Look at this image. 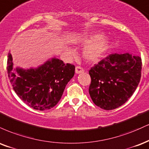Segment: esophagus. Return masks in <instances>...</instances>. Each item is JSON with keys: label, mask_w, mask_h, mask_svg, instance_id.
Segmentation results:
<instances>
[{"label": "esophagus", "mask_w": 149, "mask_h": 149, "mask_svg": "<svg viewBox=\"0 0 149 149\" xmlns=\"http://www.w3.org/2000/svg\"><path fill=\"white\" fill-rule=\"evenodd\" d=\"M84 72V70L83 68H81V66H77L76 68H75V72L77 74H79V73Z\"/></svg>", "instance_id": "obj_1"}]
</instances>
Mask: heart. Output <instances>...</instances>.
Listing matches in <instances>:
<instances>
[{
    "mask_svg": "<svg viewBox=\"0 0 149 149\" xmlns=\"http://www.w3.org/2000/svg\"><path fill=\"white\" fill-rule=\"evenodd\" d=\"M85 42L90 44L84 52V56L90 61H97L105 52L108 47V41L105 39H101V36H96L89 37L84 39ZM68 53L72 54L73 52L68 50Z\"/></svg>",
    "mask_w": 149,
    "mask_h": 149,
    "instance_id": "1",
    "label": "heart"
}]
</instances>
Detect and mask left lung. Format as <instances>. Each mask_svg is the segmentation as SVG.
Returning <instances> with one entry per match:
<instances>
[{"mask_svg":"<svg viewBox=\"0 0 149 149\" xmlns=\"http://www.w3.org/2000/svg\"><path fill=\"white\" fill-rule=\"evenodd\" d=\"M141 57L130 53L111 54L88 71V91L95 105L105 110L121 106L135 91L141 79Z\"/></svg>","mask_w":149,"mask_h":149,"instance_id":"obj_1","label":"left lung"}]
</instances>
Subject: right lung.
I'll return each mask as SVG.
<instances>
[{"label":"right lung","mask_w":149,"mask_h":149,"mask_svg":"<svg viewBox=\"0 0 149 149\" xmlns=\"http://www.w3.org/2000/svg\"><path fill=\"white\" fill-rule=\"evenodd\" d=\"M8 77L17 95L34 109H49L60 100L65 86L74 74L75 66L52 58L37 69L24 70L13 68L11 54H8Z\"/></svg>","instance_id":"add662e5"}]
</instances>
